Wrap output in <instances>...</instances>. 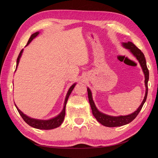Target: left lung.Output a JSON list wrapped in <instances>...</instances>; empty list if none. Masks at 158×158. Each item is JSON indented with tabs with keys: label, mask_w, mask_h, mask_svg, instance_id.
<instances>
[{
	"label": "left lung",
	"mask_w": 158,
	"mask_h": 158,
	"mask_svg": "<svg viewBox=\"0 0 158 158\" xmlns=\"http://www.w3.org/2000/svg\"><path fill=\"white\" fill-rule=\"evenodd\" d=\"M123 46L125 47V48L128 49L131 51V53L135 56L137 60L139 62L141 67L142 69L143 73L144 74L145 76V85H146V94L144 99L140 106V107L138 108L136 111H135L132 114H128V115L125 116H118V117H113V116H109L107 115L106 114H104L102 112L98 111L97 107H95V103L93 101L92 99V92H91L90 89L88 88V99L89 102L90 104L91 108H92V113L95 118L97 119V121L103 125V126L108 127H121L123 125H127L129 123L132 121L134 119H135L136 116L140 111L143 106L146 102L147 95H148V80H149V71L147 68L146 65V61L144 55L143 54V52L138 48V47L132 44V42L128 41L127 43H123Z\"/></svg>",
	"instance_id": "obj_1"
}]
</instances>
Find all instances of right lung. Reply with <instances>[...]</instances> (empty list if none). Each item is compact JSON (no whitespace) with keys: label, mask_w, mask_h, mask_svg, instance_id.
<instances>
[{"label":"right lung","mask_w":158,"mask_h":158,"mask_svg":"<svg viewBox=\"0 0 158 158\" xmlns=\"http://www.w3.org/2000/svg\"><path fill=\"white\" fill-rule=\"evenodd\" d=\"M40 32L37 31L35 32L34 33H33V34L31 35V37H30L29 40L27 41V44L26 45V46L30 44V43L34 39V38L38 35L39 34ZM23 49H22L20 54H19L18 56V59H17V61H16V69L18 67V65L19 64V61H20V59L22 56V52H23ZM15 70V71H16ZM76 85V83L74 84L72 86H70V88H69V91H68V93L66 94V96L64 100V107L63 109L62 110V111L60 112V113L58 115L56 116L55 117L49 119V120H40V119H35V118H32L30 117H28L27 115H26L25 114H23L20 109H19L17 106L15 105V106L18 110V113H20V114L21 115V117H22V118L23 119V121H24L27 125H29L30 126L33 127V128H35L37 129H42V130H51V129H53L55 128L59 127V126L61 125L62 123L64 121V118L65 117V108H66V103H67L68 101V99L69 95H70L72 91L73 90L74 86Z\"/></svg>","instance_id":"right-lung-1"}]
</instances>
